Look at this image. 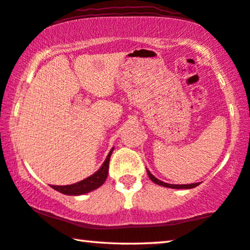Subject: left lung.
<instances>
[{
  "instance_id": "left-lung-1",
  "label": "left lung",
  "mask_w": 250,
  "mask_h": 250,
  "mask_svg": "<svg viewBox=\"0 0 250 250\" xmlns=\"http://www.w3.org/2000/svg\"><path fill=\"white\" fill-rule=\"evenodd\" d=\"M147 175L148 178L152 180L153 182H154L155 184H159V186H162V187H165V188H171V189H192V188H195L198 187L199 184H200V182H197V183H191V184H170V183H165L163 181H161V180H159L157 178H155L154 175H153L151 172H149L147 168Z\"/></svg>"
}]
</instances>
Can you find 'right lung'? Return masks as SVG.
<instances>
[{
	"label": "right lung",
	"mask_w": 250,
	"mask_h": 250,
	"mask_svg": "<svg viewBox=\"0 0 250 250\" xmlns=\"http://www.w3.org/2000/svg\"><path fill=\"white\" fill-rule=\"evenodd\" d=\"M113 151H114V147L109 151L108 155H107L106 160L104 161L102 167H99L94 174H91L90 176H88V178L74 184H69V186H51V188L52 189H55L56 191L60 192V193H63L67 195H82V194H86L90 191L98 189V188L103 186L104 182L106 181L107 175H108L109 160Z\"/></svg>",
	"instance_id": "1"
}]
</instances>
